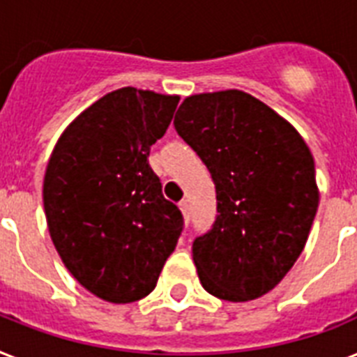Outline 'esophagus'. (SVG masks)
Here are the masks:
<instances>
[{"label": "esophagus", "mask_w": 357, "mask_h": 357, "mask_svg": "<svg viewBox=\"0 0 357 357\" xmlns=\"http://www.w3.org/2000/svg\"><path fill=\"white\" fill-rule=\"evenodd\" d=\"M178 208H181L182 215H184V220H185V222H190V217H191V210H190V202H188V200H182L181 204H178Z\"/></svg>", "instance_id": "obj_1"}]
</instances>
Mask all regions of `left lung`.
<instances>
[{"instance_id": "8db88e82", "label": "left lung", "mask_w": 357, "mask_h": 357, "mask_svg": "<svg viewBox=\"0 0 357 357\" xmlns=\"http://www.w3.org/2000/svg\"><path fill=\"white\" fill-rule=\"evenodd\" d=\"M173 123L217 193V219L193 241L202 287L234 303L264 296L301 255L316 217L310 149L273 109L237 89L188 96Z\"/></svg>"}]
</instances>
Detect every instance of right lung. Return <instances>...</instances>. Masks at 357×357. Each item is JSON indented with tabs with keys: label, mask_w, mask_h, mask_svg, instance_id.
<instances>
[{
	"label": "right lung",
	"mask_w": 357,
	"mask_h": 357,
	"mask_svg": "<svg viewBox=\"0 0 357 357\" xmlns=\"http://www.w3.org/2000/svg\"><path fill=\"white\" fill-rule=\"evenodd\" d=\"M178 100L135 87L105 94L61 132L47 164L43 208L56 252L104 301L151 294L184 228L147 162Z\"/></svg>",
	"instance_id": "add662e5"
}]
</instances>
